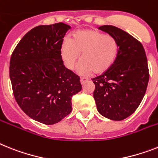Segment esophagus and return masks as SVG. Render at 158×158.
<instances>
[{
  "label": "esophagus",
  "instance_id": "34e87169",
  "mask_svg": "<svg viewBox=\"0 0 158 158\" xmlns=\"http://www.w3.org/2000/svg\"><path fill=\"white\" fill-rule=\"evenodd\" d=\"M87 81V79H86V78H81V79H80V83H81V84L83 86L85 84V83Z\"/></svg>",
  "mask_w": 158,
  "mask_h": 158
}]
</instances>
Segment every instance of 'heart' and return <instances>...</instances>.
<instances>
[{"instance_id": "1", "label": "heart", "mask_w": 158, "mask_h": 158, "mask_svg": "<svg viewBox=\"0 0 158 158\" xmlns=\"http://www.w3.org/2000/svg\"><path fill=\"white\" fill-rule=\"evenodd\" d=\"M118 50V42L113 36L90 29L78 30L71 34L70 39H64L61 46V55L65 66L73 69L81 54L78 72L87 75L93 71L95 75H99L113 65Z\"/></svg>"}]
</instances>
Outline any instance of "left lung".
Masks as SVG:
<instances>
[{"label": "left lung", "instance_id": "1", "mask_svg": "<svg viewBox=\"0 0 158 158\" xmlns=\"http://www.w3.org/2000/svg\"><path fill=\"white\" fill-rule=\"evenodd\" d=\"M99 30L116 38L119 50L109 70L92 79L98 112L112 120L131 116L142 101L149 83L146 54L142 44L127 32L113 26Z\"/></svg>", "mask_w": 158, "mask_h": 158}]
</instances>
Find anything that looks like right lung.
Returning <instances> with one entry per match:
<instances>
[{
  "label": "right lung",
  "mask_w": 158,
  "mask_h": 158,
  "mask_svg": "<svg viewBox=\"0 0 158 158\" xmlns=\"http://www.w3.org/2000/svg\"><path fill=\"white\" fill-rule=\"evenodd\" d=\"M71 26H38L21 39L12 54L9 77L19 107L33 120L54 124L71 113L72 96L81 91L80 79L66 68L61 46Z\"/></svg>",
  "instance_id": "1"
}]
</instances>
